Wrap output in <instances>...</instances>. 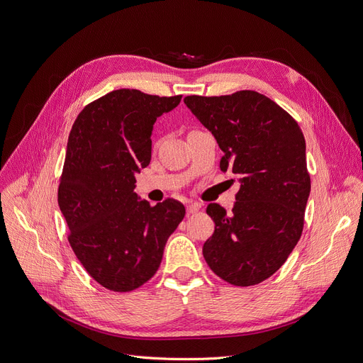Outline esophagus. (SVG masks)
Wrapping results in <instances>:
<instances>
[{
    "label": "esophagus",
    "mask_w": 363,
    "mask_h": 363,
    "mask_svg": "<svg viewBox=\"0 0 363 363\" xmlns=\"http://www.w3.org/2000/svg\"><path fill=\"white\" fill-rule=\"evenodd\" d=\"M199 208H201V203L192 202V203H189V205L186 206V211H187V214H195V213H198Z\"/></svg>",
    "instance_id": "1"
}]
</instances>
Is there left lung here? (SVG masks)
I'll return each instance as SVG.
<instances>
[{"label":"left lung","instance_id":"obj_1","mask_svg":"<svg viewBox=\"0 0 363 363\" xmlns=\"http://www.w3.org/2000/svg\"><path fill=\"white\" fill-rule=\"evenodd\" d=\"M184 103L224 152L221 171L232 169L240 183L232 213L206 206L216 229L202 248L205 262L232 285L260 284L286 262L303 232L310 195L304 135L257 91L187 96Z\"/></svg>","mask_w":363,"mask_h":363}]
</instances>
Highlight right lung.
Wrapping results in <instances>:
<instances>
[{
  "label": "right lung",
  "instance_id": "obj_1",
  "mask_svg": "<svg viewBox=\"0 0 363 363\" xmlns=\"http://www.w3.org/2000/svg\"><path fill=\"white\" fill-rule=\"evenodd\" d=\"M180 100L115 90L85 106L69 133L57 192L67 239L84 269L111 291H133L157 273L186 214L179 201L152 206L134 192L135 172L150 162L155 121Z\"/></svg>",
  "mask_w": 363,
  "mask_h": 363
}]
</instances>
